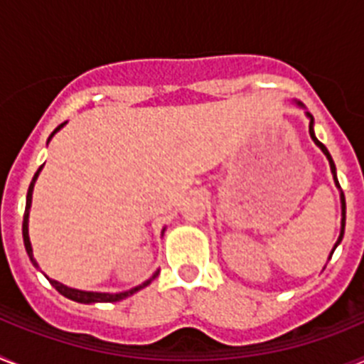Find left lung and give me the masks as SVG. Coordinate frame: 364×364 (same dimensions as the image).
<instances>
[{"instance_id": "left-lung-1", "label": "left lung", "mask_w": 364, "mask_h": 364, "mask_svg": "<svg viewBox=\"0 0 364 364\" xmlns=\"http://www.w3.org/2000/svg\"><path fill=\"white\" fill-rule=\"evenodd\" d=\"M306 114H308V118H310V136H311V140H314V142L317 144V146L321 147V151H323V153L326 154L328 162H330V169H332L333 180H336L337 188H339V182H337V176H336V164H333L332 156H330V153H328V149H326V147H324V144H321L319 140H317V138H315V133H314V117H311L310 112H306ZM341 202H343V220H341V235H339V240H337V242H336V246H333V250H332V255H333V252H336L337 244H339L341 240H343V235H345V220H346V202H345V195H343V193H341Z\"/></svg>"}]
</instances>
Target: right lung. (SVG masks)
<instances>
[{
    "label": "right lung",
    "instance_id": "obj_1",
    "mask_svg": "<svg viewBox=\"0 0 364 364\" xmlns=\"http://www.w3.org/2000/svg\"><path fill=\"white\" fill-rule=\"evenodd\" d=\"M62 125H63V124L58 125L56 129H54L53 133H50L49 140L54 136V133H56V131L60 129ZM49 140H47V144H49ZM41 167H43V166H40V169H38L36 175H34V178H32L31 186H28V191H27V204H25V213H23V244H25V250H27V255L31 257L32 264L36 266V268H38V264H36V260H34V257H32V246H31V240H28V210H31V202H32V189H34V182H36L38 175H40ZM156 275H159V272L154 273V275H153V277H151V279H147V281L144 282V284L136 286V288H133V290H129V291H124V294H96V291L73 290V288H67V286H63L62 282L53 281V279H49V281H50V284H53L54 288H56V290L60 291V294L65 295V297L70 299V301L83 302V304H91V302H117V301H122V299L129 297V295H133L134 291L142 290V288H146L147 284H151V281H153V279H156Z\"/></svg>",
    "mask_w": 364,
    "mask_h": 364
}]
</instances>
